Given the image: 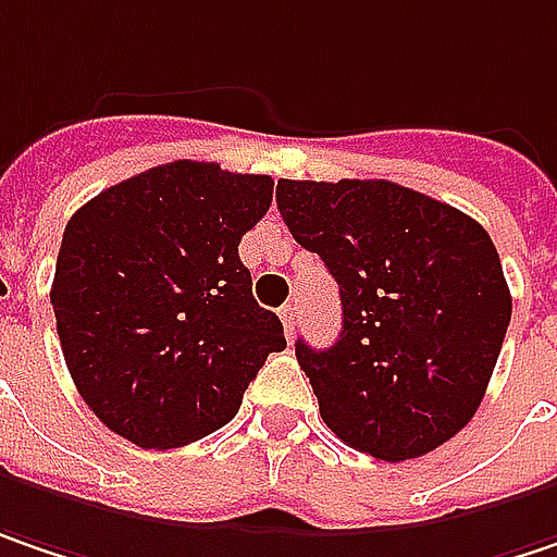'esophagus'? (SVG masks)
Returning <instances> with one entry per match:
<instances>
[{"label":"esophagus","mask_w":557,"mask_h":557,"mask_svg":"<svg viewBox=\"0 0 557 557\" xmlns=\"http://www.w3.org/2000/svg\"><path fill=\"white\" fill-rule=\"evenodd\" d=\"M280 321H283L286 337H293V334H296V327H299V311L293 309V306H283V309H280Z\"/></svg>","instance_id":"34e87169"}]
</instances>
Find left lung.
<instances>
[{
  "instance_id": "1",
  "label": "left lung",
  "mask_w": 557,
  "mask_h": 557,
  "mask_svg": "<svg viewBox=\"0 0 557 557\" xmlns=\"http://www.w3.org/2000/svg\"><path fill=\"white\" fill-rule=\"evenodd\" d=\"M277 208L341 283V341H296L324 425L387 463L454 438L485 397L510 324L488 233L387 180H280Z\"/></svg>"
}]
</instances>
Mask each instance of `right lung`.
<instances>
[{
  "mask_svg": "<svg viewBox=\"0 0 557 557\" xmlns=\"http://www.w3.org/2000/svg\"><path fill=\"white\" fill-rule=\"evenodd\" d=\"M271 198V176L176 160L110 185L69 220L55 331L84 404L115 435L145 450L211 435L286 349L239 261Z\"/></svg>",
  "mask_w": 557,
  "mask_h": 557,
  "instance_id": "right-lung-1",
  "label": "right lung"
}]
</instances>
